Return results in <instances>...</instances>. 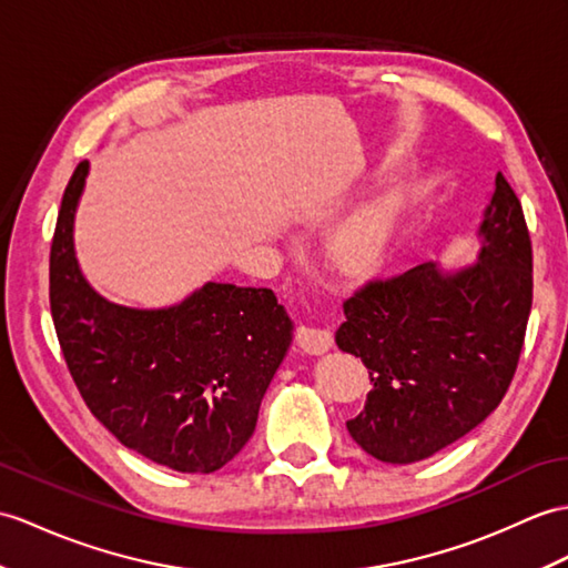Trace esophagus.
Returning <instances> with one entry per match:
<instances>
[{
  "label": "esophagus",
  "mask_w": 568,
  "mask_h": 568,
  "mask_svg": "<svg viewBox=\"0 0 568 568\" xmlns=\"http://www.w3.org/2000/svg\"><path fill=\"white\" fill-rule=\"evenodd\" d=\"M297 341H300L302 351H307L312 355H320V353H326L328 348L334 346V334L328 332V328H322V326H300Z\"/></svg>",
  "instance_id": "1"
}]
</instances>
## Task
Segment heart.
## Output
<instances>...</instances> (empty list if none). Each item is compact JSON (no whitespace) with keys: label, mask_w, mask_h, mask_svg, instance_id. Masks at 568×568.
Masks as SVG:
<instances>
[{"label":"heart","mask_w":568,"mask_h":568,"mask_svg":"<svg viewBox=\"0 0 568 568\" xmlns=\"http://www.w3.org/2000/svg\"><path fill=\"white\" fill-rule=\"evenodd\" d=\"M394 215H397L394 207L387 201H379L341 224L328 242L332 266L344 275H363L373 271L387 252Z\"/></svg>","instance_id":"heart-1"}]
</instances>
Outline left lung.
<instances>
[{"mask_svg": "<svg viewBox=\"0 0 568 568\" xmlns=\"http://www.w3.org/2000/svg\"><path fill=\"white\" fill-rule=\"evenodd\" d=\"M479 258L371 281L344 302L336 344L371 373L351 438L379 463L412 465L477 428L504 399L532 307V244L506 176L479 227Z\"/></svg>", "mask_w": 568, "mask_h": 568, "instance_id": "left-lung-1", "label": "left lung"}]
</instances>
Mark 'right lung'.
Wrapping results in <instances>:
<instances>
[{
  "instance_id": "1",
  "label": "right lung",
  "mask_w": 568,
  "mask_h": 568,
  "mask_svg": "<svg viewBox=\"0 0 568 568\" xmlns=\"http://www.w3.org/2000/svg\"><path fill=\"white\" fill-rule=\"evenodd\" d=\"M87 174L89 162H79L50 246V312L70 375L130 450L176 471H215L254 435L293 322L268 287L205 283L162 310L101 297L74 256Z\"/></svg>"
}]
</instances>
